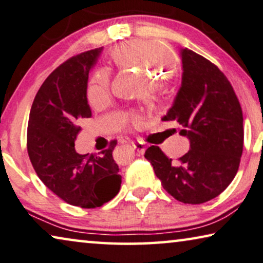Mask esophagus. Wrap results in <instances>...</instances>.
I'll return each instance as SVG.
<instances>
[{"instance_id": "esophagus-1", "label": "esophagus", "mask_w": 263, "mask_h": 263, "mask_svg": "<svg viewBox=\"0 0 263 263\" xmlns=\"http://www.w3.org/2000/svg\"><path fill=\"white\" fill-rule=\"evenodd\" d=\"M133 147H134L135 151L139 153L140 155H143L144 152H145V145L141 142H136V143H133Z\"/></svg>"}]
</instances>
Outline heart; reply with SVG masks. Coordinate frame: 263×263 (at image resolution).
<instances>
[{
	"instance_id": "b5f03b06",
	"label": "heart",
	"mask_w": 263,
	"mask_h": 263,
	"mask_svg": "<svg viewBox=\"0 0 263 263\" xmlns=\"http://www.w3.org/2000/svg\"><path fill=\"white\" fill-rule=\"evenodd\" d=\"M110 58L116 66L155 80H165L176 71L177 61L174 52L162 44L148 41H130L114 48ZM160 90L157 81H148L144 84L143 95L148 100H155ZM87 100L95 110H101L110 103V82L104 70L92 76L87 87ZM143 115L128 112L121 120L124 126L137 127L142 123Z\"/></svg>"
}]
</instances>
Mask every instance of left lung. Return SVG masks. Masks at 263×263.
<instances>
[{
  "label": "left lung",
  "instance_id": "left-lung-1",
  "mask_svg": "<svg viewBox=\"0 0 263 263\" xmlns=\"http://www.w3.org/2000/svg\"><path fill=\"white\" fill-rule=\"evenodd\" d=\"M182 82L162 121H175L191 142L187 154L172 162L152 145L144 157L163 188L177 201L204 203L235 177L243 151V116L232 84L215 64L181 49Z\"/></svg>",
  "mask_w": 263,
  "mask_h": 263
}]
</instances>
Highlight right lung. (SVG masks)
I'll use <instances>...</instances> for the list:
<instances>
[{
    "mask_svg": "<svg viewBox=\"0 0 263 263\" xmlns=\"http://www.w3.org/2000/svg\"><path fill=\"white\" fill-rule=\"evenodd\" d=\"M103 48L72 56L44 81L31 104L27 149L40 180L60 199L81 208H96L118 195L116 141L99 155H81L75 140L79 122L91 118L87 100L89 71Z\"/></svg>",
    "mask_w": 263,
    "mask_h": 263,
    "instance_id": "add662e5",
    "label": "right lung"
}]
</instances>
